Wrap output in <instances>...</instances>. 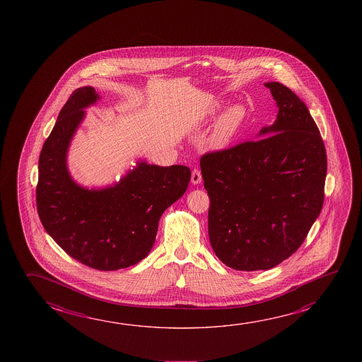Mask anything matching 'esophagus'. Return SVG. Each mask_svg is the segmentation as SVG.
Returning a JSON list of instances; mask_svg holds the SVG:
<instances>
[{
    "label": "esophagus",
    "mask_w": 362,
    "mask_h": 362,
    "mask_svg": "<svg viewBox=\"0 0 362 362\" xmlns=\"http://www.w3.org/2000/svg\"><path fill=\"white\" fill-rule=\"evenodd\" d=\"M202 182V174L198 169H194L193 172H192V184H199Z\"/></svg>",
    "instance_id": "obj_1"
}]
</instances>
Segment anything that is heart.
<instances>
[{
	"mask_svg": "<svg viewBox=\"0 0 362 362\" xmlns=\"http://www.w3.org/2000/svg\"><path fill=\"white\" fill-rule=\"evenodd\" d=\"M221 108L222 106L219 103L211 107L203 119L206 121L214 119L218 115ZM246 116L247 112L243 105H232L228 108H226L225 112L222 113L217 119L214 131L209 136L208 140L209 148L216 151L228 148L235 140V137L238 136V132L246 121Z\"/></svg>",
	"mask_w": 362,
	"mask_h": 362,
	"instance_id": "obj_1",
	"label": "heart"
}]
</instances>
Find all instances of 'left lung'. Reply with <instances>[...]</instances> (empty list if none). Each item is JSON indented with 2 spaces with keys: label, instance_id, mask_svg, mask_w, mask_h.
I'll list each match as a JSON object with an SVG mask.
<instances>
[{
  "label": "left lung",
  "instance_id": "8db88e82",
  "mask_svg": "<svg viewBox=\"0 0 362 362\" xmlns=\"http://www.w3.org/2000/svg\"><path fill=\"white\" fill-rule=\"evenodd\" d=\"M278 115L257 141L202 156L214 254L241 272L269 270L294 254L325 199L326 148L308 107L267 82Z\"/></svg>",
  "mask_w": 362,
  "mask_h": 362
}]
</instances>
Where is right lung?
Listing matches in <instances>:
<instances>
[{
	"instance_id": "1",
	"label": "right lung",
	"mask_w": 362,
	"mask_h": 362,
	"mask_svg": "<svg viewBox=\"0 0 362 362\" xmlns=\"http://www.w3.org/2000/svg\"><path fill=\"white\" fill-rule=\"evenodd\" d=\"M101 97L81 87L60 110L39 158L36 207L49 236L73 259L103 272L132 267L153 249L159 219L188 188L189 168L136 161L119 182L87 188L71 178L68 150L86 108Z\"/></svg>"
}]
</instances>
